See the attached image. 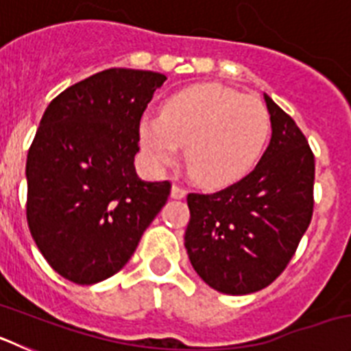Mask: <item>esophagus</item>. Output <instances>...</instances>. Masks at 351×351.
I'll list each match as a JSON object with an SVG mask.
<instances>
[{"mask_svg": "<svg viewBox=\"0 0 351 351\" xmlns=\"http://www.w3.org/2000/svg\"><path fill=\"white\" fill-rule=\"evenodd\" d=\"M170 197L176 198V200H179V198H184L186 197V190H184V188H181V186L173 184L172 190H170Z\"/></svg>", "mask_w": 351, "mask_h": 351, "instance_id": "esophagus-1", "label": "esophagus"}]
</instances>
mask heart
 I'll use <instances>...</instances> for the list:
<instances>
[{"label": "heart", "instance_id": "1", "mask_svg": "<svg viewBox=\"0 0 351 351\" xmlns=\"http://www.w3.org/2000/svg\"><path fill=\"white\" fill-rule=\"evenodd\" d=\"M271 135V114L260 98L216 82L193 84L170 95L158 116L138 121L145 165L161 172L184 145L186 163L197 181L221 188L256 165Z\"/></svg>", "mask_w": 351, "mask_h": 351}]
</instances>
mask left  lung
<instances>
[{"instance_id": "8db88e82", "label": "left lung", "mask_w": 351, "mask_h": 351, "mask_svg": "<svg viewBox=\"0 0 351 351\" xmlns=\"http://www.w3.org/2000/svg\"><path fill=\"white\" fill-rule=\"evenodd\" d=\"M272 137L251 173L210 195L190 193L184 246L214 290L246 295L285 271L313 216L315 156L283 108L263 95Z\"/></svg>"}]
</instances>
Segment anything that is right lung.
Here are the masks:
<instances>
[{"mask_svg":"<svg viewBox=\"0 0 351 351\" xmlns=\"http://www.w3.org/2000/svg\"><path fill=\"white\" fill-rule=\"evenodd\" d=\"M163 73L108 68L73 84L43 112L26 161L27 225L64 280L95 285L132 258L170 182L135 172L138 121Z\"/></svg>","mask_w":351,"mask_h":351,"instance_id":"obj_1","label":"right lung"}]
</instances>
